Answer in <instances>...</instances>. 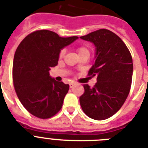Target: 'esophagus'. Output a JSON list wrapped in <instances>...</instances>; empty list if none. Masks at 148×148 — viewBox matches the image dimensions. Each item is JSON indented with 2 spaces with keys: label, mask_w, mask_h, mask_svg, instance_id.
Returning a JSON list of instances; mask_svg holds the SVG:
<instances>
[{
  "label": "esophagus",
  "mask_w": 148,
  "mask_h": 148,
  "mask_svg": "<svg viewBox=\"0 0 148 148\" xmlns=\"http://www.w3.org/2000/svg\"><path fill=\"white\" fill-rule=\"evenodd\" d=\"M76 83H74V82H71L69 85H70V88H73L74 86L76 85Z\"/></svg>",
  "instance_id": "obj_1"
}]
</instances>
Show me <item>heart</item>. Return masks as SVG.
Returning <instances> with one entry per match:
<instances>
[{
    "mask_svg": "<svg viewBox=\"0 0 148 148\" xmlns=\"http://www.w3.org/2000/svg\"><path fill=\"white\" fill-rule=\"evenodd\" d=\"M77 53L79 55H80V54H82V53H89V49H88L86 47H84V46L78 47L77 49ZM65 53H66V49H61L59 54V58H63V57L64 56V55H65Z\"/></svg>",
    "mask_w": 148,
    "mask_h": 148,
    "instance_id": "obj_1",
    "label": "heart"
}]
</instances>
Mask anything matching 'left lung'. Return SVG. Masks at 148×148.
<instances>
[{
	"label": "left lung",
	"instance_id": "obj_1",
	"mask_svg": "<svg viewBox=\"0 0 148 148\" xmlns=\"http://www.w3.org/2000/svg\"><path fill=\"white\" fill-rule=\"evenodd\" d=\"M80 38L92 42L96 47L95 63L88 76L97 77L92 88L84 85L80 106L90 118L105 120L121 108L130 93L132 58L120 37L108 29L97 30Z\"/></svg>",
	"mask_w": 148,
	"mask_h": 148
}]
</instances>
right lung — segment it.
<instances>
[{"label":"right lung","mask_w":148,"mask_h":148,"mask_svg":"<svg viewBox=\"0 0 148 148\" xmlns=\"http://www.w3.org/2000/svg\"><path fill=\"white\" fill-rule=\"evenodd\" d=\"M78 37L61 38L49 30H38L27 35L17 47L13 64V80L19 101L30 114L48 119L62 107L69 85L49 77L56 66L61 49Z\"/></svg>","instance_id":"1"}]
</instances>
